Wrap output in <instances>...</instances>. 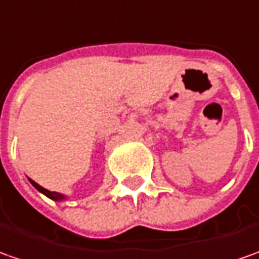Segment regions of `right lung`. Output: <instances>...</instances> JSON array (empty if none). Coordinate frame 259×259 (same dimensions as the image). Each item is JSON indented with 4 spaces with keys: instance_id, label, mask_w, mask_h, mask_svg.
<instances>
[{
    "instance_id": "right-lung-1",
    "label": "right lung",
    "mask_w": 259,
    "mask_h": 259,
    "mask_svg": "<svg viewBox=\"0 0 259 259\" xmlns=\"http://www.w3.org/2000/svg\"><path fill=\"white\" fill-rule=\"evenodd\" d=\"M31 183H32V186L35 187V189L38 190V191H41V193H44L45 196L49 197V198H52V200H62L63 196H61V194H58V193H55V191H48L47 189H44V187H41L39 184H36L35 181L29 180Z\"/></svg>"
}]
</instances>
